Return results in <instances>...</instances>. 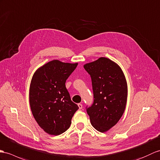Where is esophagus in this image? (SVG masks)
I'll list each match as a JSON object with an SVG mask.
<instances>
[{
    "label": "esophagus",
    "mask_w": 160,
    "mask_h": 160,
    "mask_svg": "<svg viewBox=\"0 0 160 160\" xmlns=\"http://www.w3.org/2000/svg\"><path fill=\"white\" fill-rule=\"evenodd\" d=\"M78 107H79V109L82 108V103H78Z\"/></svg>",
    "instance_id": "1"
}]
</instances>
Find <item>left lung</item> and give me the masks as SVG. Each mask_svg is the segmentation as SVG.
<instances>
[{
  "label": "left lung",
  "mask_w": 160,
  "mask_h": 160,
  "mask_svg": "<svg viewBox=\"0 0 160 160\" xmlns=\"http://www.w3.org/2000/svg\"><path fill=\"white\" fill-rule=\"evenodd\" d=\"M84 68L91 76L94 98L87 112L92 127L105 132L116 125L124 113L127 82L120 67L109 58L101 57L85 64Z\"/></svg>",
  "instance_id": "left-lung-1"
}]
</instances>
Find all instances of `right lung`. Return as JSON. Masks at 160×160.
Here are the masks:
<instances>
[{"label": "right lung", "instance_id": "add662e5", "mask_svg": "<svg viewBox=\"0 0 160 160\" xmlns=\"http://www.w3.org/2000/svg\"><path fill=\"white\" fill-rule=\"evenodd\" d=\"M78 63L54 60L39 68L33 75L29 89V102L37 122L46 133L60 135L72 123L79 108L73 103L65 82Z\"/></svg>", "mask_w": 160, "mask_h": 160}]
</instances>
